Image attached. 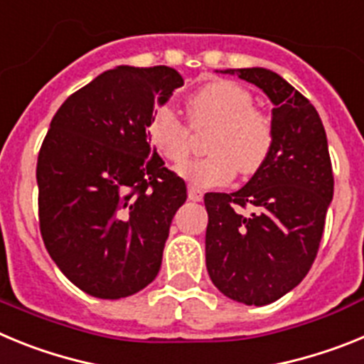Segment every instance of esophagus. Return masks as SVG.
I'll use <instances>...</instances> for the list:
<instances>
[{"mask_svg":"<svg viewBox=\"0 0 364 364\" xmlns=\"http://www.w3.org/2000/svg\"><path fill=\"white\" fill-rule=\"evenodd\" d=\"M188 197H189V200H193V202H200L202 197H204V193H202V189H197V188H193V186H189Z\"/></svg>","mask_w":364,"mask_h":364,"instance_id":"1","label":"esophagus"}]
</instances>
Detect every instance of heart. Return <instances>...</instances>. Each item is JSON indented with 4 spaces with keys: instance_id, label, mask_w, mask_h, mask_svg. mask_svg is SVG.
<instances>
[{
    "instance_id": "obj_1",
    "label": "heart",
    "mask_w": 364,
    "mask_h": 364,
    "mask_svg": "<svg viewBox=\"0 0 364 364\" xmlns=\"http://www.w3.org/2000/svg\"><path fill=\"white\" fill-rule=\"evenodd\" d=\"M189 118L195 129L213 127L205 140L210 154L176 167L197 188H213L233 178L237 167L253 175L264 167L275 144L272 118L253 107L246 87L231 80H210L189 96ZM147 138L167 162L178 164L191 147V129L175 107L160 105L147 122Z\"/></svg>"
}]
</instances>
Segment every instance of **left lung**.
<instances>
[{
  "instance_id": "1",
  "label": "left lung",
  "mask_w": 364,
  "mask_h": 364,
  "mask_svg": "<svg viewBox=\"0 0 364 364\" xmlns=\"http://www.w3.org/2000/svg\"><path fill=\"white\" fill-rule=\"evenodd\" d=\"M224 73L272 100L275 144L244 188L204 197L205 266L226 297L264 306L294 290L314 264L333 197L332 162L319 112L284 78L262 67Z\"/></svg>"
}]
</instances>
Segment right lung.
I'll list each match as a JSON object with an SVG mask.
<instances>
[{"instance_id":"obj_1","label":"right lung","mask_w":364,"mask_h":364,"mask_svg":"<svg viewBox=\"0 0 364 364\" xmlns=\"http://www.w3.org/2000/svg\"><path fill=\"white\" fill-rule=\"evenodd\" d=\"M184 85L166 65H120L70 95L38 154L45 247L82 291L129 297L159 275L184 180L151 149L147 122Z\"/></svg>"}]
</instances>
